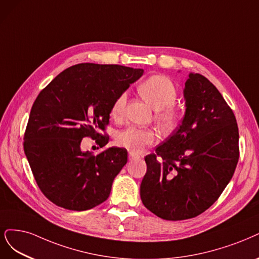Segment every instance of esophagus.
I'll use <instances>...</instances> for the list:
<instances>
[{"instance_id":"34e87169","label":"esophagus","mask_w":259,"mask_h":259,"mask_svg":"<svg viewBox=\"0 0 259 259\" xmlns=\"http://www.w3.org/2000/svg\"><path fill=\"white\" fill-rule=\"evenodd\" d=\"M136 158H139V156H138L137 154H135V153H133V152H130V153H128V159H130V160H133V159H136Z\"/></svg>"}]
</instances>
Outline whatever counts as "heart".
<instances>
[{"label":"heart","mask_w":259,"mask_h":259,"mask_svg":"<svg viewBox=\"0 0 259 259\" xmlns=\"http://www.w3.org/2000/svg\"><path fill=\"white\" fill-rule=\"evenodd\" d=\"M139 92L155 109V120L163 130H172L181 118V111L175 105L178 96L177 88L170 79L164 75H153L139 85ZM127 102L126 93H121L111 106L110 114L115 120L123 117ZM117 145L132 152H139L155 141L152 130L131 126L118 134Z\"/></svg>","instance_id":"1"}]
</instances>
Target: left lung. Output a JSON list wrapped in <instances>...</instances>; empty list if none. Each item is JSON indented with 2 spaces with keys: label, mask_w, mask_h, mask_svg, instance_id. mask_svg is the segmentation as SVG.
Segmentation results:
<instances>
[{
  "label": "left lung",
  "mask_w": 259,
  "mask_h": 259,
  "mask_svg": "<svg viewBox=\"0 0 259 259\" xmlns=\"http://www.w3.org/2000/svg\"><path fill=\"white\" fill-rule=\"evenodd\" d=\"M186 110L170 137L145 157L140 184L145 207L160 219L182 221L209 209L233 178L239 160L235 114L200 74L185 82Z\"/></svg>",
  "instance_id": "8db88e82"
}]
</instances>
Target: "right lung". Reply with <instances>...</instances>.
I'll list each match as a JSON object with an SVG mask.
<instances>
[{
  "instance_id": "1",
  "label": "right lung",
  "mask_w": 259,
  "mask_h": 259,
  "mask_svg": "<svg viewBox=\"0 0 259 259\" xmlns=\"http://www.w3.org/2000/svg\"><path fill=\"white\" fill-rule=\"evenodd\" d=\"M144 69L81 63L59 74L40 91L30 112L23 149L39 190L57 206L84 211L109 197L113 179L127 163L124 148L82 152L84 137L101 148L109 141L112 103ZM104 134H102L101 132Z\"/></svg>"
}]
</instances>
